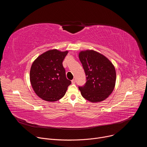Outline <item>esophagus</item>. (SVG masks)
<instances>
[{"mask_svg":"<svg viewBox=\"0 0 147 147\" xmlns=\"http://www.w3.org/2000/svg\"><path fill=\"white\" fill-rule=\"evenodd\" d=\"M71 82H72V84H75V83H76V80H75L74 79L72 80H71Z\"/></svg>","mask_w":147,"mask_h":147,"instance_id":"obj_1","label":"esophagus"}]
</instances>
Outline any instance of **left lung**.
Wrapping results in <instances>:
<instances>
[{"mask_svg":"<svg viewBox=\"0 0 147 147\" xmlns=\"http://www.w3.org/2000/svg\"><path fill=\"white\" fill-rule=\"evenodd\" d=\"M78 57L87 76L85 86L78 87L82 97L92 103L105 100L115 87L114 65L106 56L94 50L81 51Z\"/></svg>","mask_w":147,"mask_h":147,"instance_id":"obj_1","label":"left lung"}]
</instances>
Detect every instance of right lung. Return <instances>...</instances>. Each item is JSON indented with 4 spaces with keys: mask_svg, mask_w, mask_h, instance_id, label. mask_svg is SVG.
I'll use <instances>...</instances> for the list:
<instances>
[{
    "mask_svg": "<svg viewBox=\"0 0 147 147\" xmlns=\"http://www.w3.org/2000/svg\"><path fill=\"white\" fill-rule=\"evenodd\" d=\"M68 52L56 49L49 50L33 61L30 82L35 93L42 99L52 102L65 96L71 83L66 78L62 64Z\"/></svg>",
    "mask_w": 147,
    "mask_h": 147,
    "instance_id": "obj_1",
    "label": "right lung"
}]
</instances>
